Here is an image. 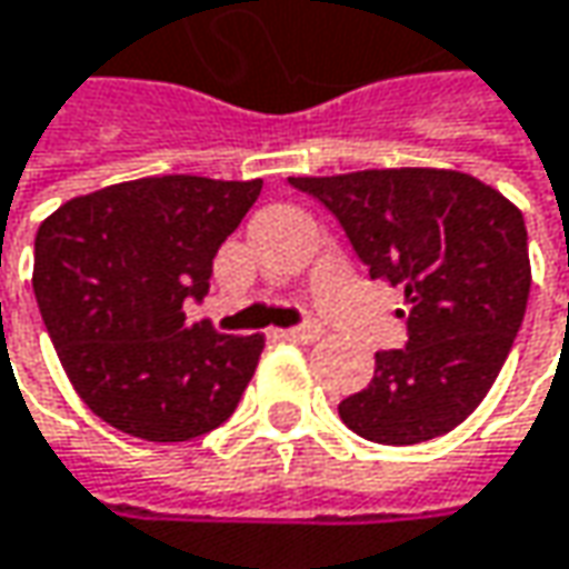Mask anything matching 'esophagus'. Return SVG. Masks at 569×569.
Returning <instances> with one entry per match:
<instances>
[{
  "label": "esophagus",
  "instance_id": "1",
  "mask_svg": "<svg viewBox=\"0 0 569 569\" xmlns=\"http://www.w3.org/2000/svg\"><path fill=\"white\" fill-rule=\"evenodd\" d=\"M286 341H292V345H312L321 338V325H302V328H289L283 331Z\"/></svg>",
  "mask_w": 569,
  "mask_h": 569
}]
</instances>
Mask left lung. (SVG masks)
Here are the masks:
<instances>
[{
  "mask_svg": "<svg viewBox=\"0 0 569 569\" xmlns=\"http://www.w3.org/2000/svg\"><path fill=\"white\" fill-rule=\"evenodd\" d=\"M341 221L373 280L406 296L409 341L377 351L367 389L338 406L353 435L418 445L448 435L496 383L531 289L516 202L441 167L289 177Z\"/></svg>",
  "mask_w": 569,
  "mask_h": 569,
  "instance_id": "8db88e82",
  "label": "left lung"
}]
</instances>
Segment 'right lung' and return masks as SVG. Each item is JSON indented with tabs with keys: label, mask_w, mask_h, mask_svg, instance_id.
Wrapping results in <instances>:
<instances>
[{
	"label": "right lung",
	"mask_w": 569,
	"mask_h": 569,
	"mask_svg": "<svg viewBox=\"0 0 569 569\" xmlns=\"http://www.w3.org/2000/svg\"><path fill=\"white\" fill-rule=\"evenodd\" d=\"M263 180L144 177L77 196L34 238V296L57 357L86 406L157 445L228 421L251 383L263 335L186 325L212 260Z\"/></svg>",
	"instance_id": "1"
}]
</instances>
